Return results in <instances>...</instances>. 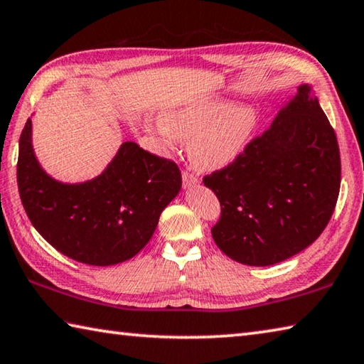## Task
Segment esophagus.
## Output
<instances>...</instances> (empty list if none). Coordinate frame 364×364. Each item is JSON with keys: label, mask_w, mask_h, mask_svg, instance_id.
Returning a JSON list of instances; mask_svg holds the SVG:
<instances>
[{"label": "esophagus", "mask_w": 364, "mask_h": 364, "mask_svg": "<svg viewBox=\"0 0 364 364\" xmlns=\"http://www.w3.org/2000/svg\"><path fill=\"white\" fill-rule=\"evenodd\" d=\"M197 184V176L191 170H183V186L189 189Z\"/></svg>", "instance_id": "esophagus-1"}]
</instances>
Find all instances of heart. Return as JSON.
I'll use <instances>...</instances> for the list:
<instances>
[{"instance_id": "heart-1", "label": "heart", "mask_w": 364, "mask_h": 364, "mask_svg": "<svg viewBox=\"0 0 364 364\" xmlns=\"http://www.w3.org/2000/svg\"><path fill=\"white\" fill-rule=\"evenodd\" d=\"M259 114L251 105L223 97H199L162 111L154 132L167 148L189 141V157L199 170H220L235 162L253 140Z\"/></svg>"}]
</instances>
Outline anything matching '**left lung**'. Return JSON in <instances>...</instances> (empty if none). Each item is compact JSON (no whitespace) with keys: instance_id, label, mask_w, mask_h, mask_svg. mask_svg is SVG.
<instances>
[{"instance_id":"obj_1","label":"left lung","mask_w":364,"mask_h":364,"mask_svg":"<svg viewBox=\"0 0 364 364\" xmlns=\"http://www.w3.org/2000/svg\"><path fill=\"white\" fill-rule=\"evenodd\" d=\"M203 184L220 199L211 235L230 259L272 266L312 245L341 188L338 138L312 85H299L270 127Z\"/></svg>"}]
</instances>
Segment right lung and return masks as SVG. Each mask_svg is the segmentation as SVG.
<instances>
[{"mask_svg": "<svg viewBox=\"0 0 364 364\" xmlns=\"http://www.w3.org/2000/svg\"><path fill=\"white\" fill-rule=\"evenodd\" d=\"M17 184L31 224L57 251L89 266H113L146 247L162 210L180 193L181 171L125 141L98 176L57 181L36 159L28 119L18 141Z\"/></svg>", "mask_w": 364, "mask_h": 364, "instance_id": "right-lung-1", "label": "right lung"}]
</instances>
